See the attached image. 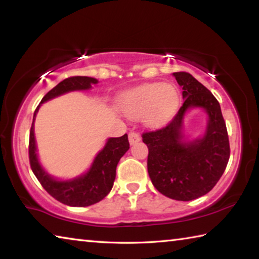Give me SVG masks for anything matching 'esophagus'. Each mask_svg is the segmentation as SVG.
<instances>
[{"label":"esophagus","instance_id":"obj_1","mask_svg":"<svg viewBox=\"0 0 259 259\" xmlns=\"http://www.w3.org/2000/svg\"><path fill=\"white\" fill-rule=\"evenodd\" d=\"M139 140H140L139 134L135 133V131H131V133H129V143L131 144V145H134V144L138 143Z\"/></svg>","mask_w":259,"mask_h":259}]
</instances>
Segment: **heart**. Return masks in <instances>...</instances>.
<instances>
[{
  "mask_svg": "<svg viewBox=\"0 0 259 259\" xmlns=\"http://www.w3.org/2000/svg\"><path fill=\"white\" fill-rule=\"evenodd\" d=\"M178 103V90L171 83H147L126 91L120 108L130 119L142 116L146 125L160 128L171 119Z\"/></svg>",
  "mask_w": 259,
  "mask_h": 259,
  "instance_id": "1",
  "label": "heart"
}]
</instances>
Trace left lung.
<instances>
[{"label": "left lung", "mask_w": 259, "mask_h": 259, "mask_svg": "<svg viewBox=\"0 0 259 259\" xmlns=\"http://www.w3.org/2000/svg\"><path fill=\"white\" fill-rule=\"evenodd\" d=\"M183 88V106L164 128L143 134L148 147L147 170L161 194L191 201L207 194L224 174L230 159V143L221 105L190 73H174ZM200 107L208 114L202 139L186 142L182 120L187 109Z\"/></svg>", "instance_id": "obj_1"}]
</instances>
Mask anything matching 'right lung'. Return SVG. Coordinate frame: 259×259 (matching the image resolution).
I'll use <instances>...</instances> for the list:
<instances>
[{
  "mask_svg": "<svg viewBox=\"0 0 259 259\" xmlns=\"http://www.w3.org/2000/svg\"><path fill=\"white\" fill-rule=\"evenodd\" d=\"M98 81L89 76H72L65 78L58 83L54 89H51L45 97L41 104L48 102L52 98L58 97L69 91L88 90L91 84H96ZM38 105L34 112L33 123L29 133V163L37 181L41 183L42 187L59 202L71 205V207H88L103 200L111 192L116 175V165L124 153L129 150L128 135L121 137L108 138L106 145L100 151L91 164L90 169L71 181H58L51 177L38 162L36 154V144L34 136V120L40 108Z\"/></svg>",
  "mask_w": 259,
  "mask_h": 259,
  "instance_id": "obj_1",
  "label": "right lung"
}]
</instances>
